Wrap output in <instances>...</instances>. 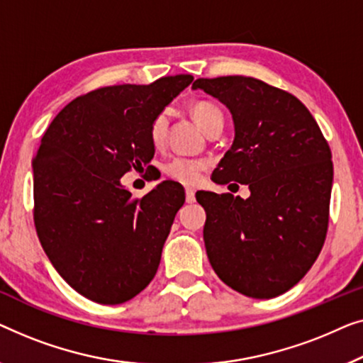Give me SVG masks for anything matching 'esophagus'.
I'll return each instance as SVG.
<instances>
[{
  "label": "esophagus",
  "instance_id": "1",
  "mask_svg": "<svg viewBox=\"0 0 363 363\" xmlns=\"http://www.w3.org/2000/svg\"><path fill=\"white\" fill-rule=\"evenodd\" d=\"M186 201L189 203H192L194 201H196V191H194L192 187H186Z\"/></svg>",
  "mask_w": 363,
  "mask_h": 363
}]
</instances>
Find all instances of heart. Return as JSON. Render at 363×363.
Here are the masks:
<instances>
[{
  "label": "heart",
  "instance_id": "obj_1",
  "mask_svg": "<svg viewBox=\"0 0 363 363\" xmlns=\"http://www.w3.org/2000/svg\"><path fill=\"white\" fill-rule=\"evenodd\" d=\"M192 118L196 120V123L201 126L202 130H206L208 125L212 123L216 118H220L222 111L218 106H216L211 101H196L191 106ZM167 126H169V116L166 111H160L150 123V140L155 146H162L166 141L167 135ZM207 169V162L202 160H191V157H182L176 156L169 160L162 167L164 174L171 179L177 182L187 184V186H194V184L201 182L203 171Z\"/></svg>",
  "mask_w": 363,
  "mask_h": 363
}]
</instances>
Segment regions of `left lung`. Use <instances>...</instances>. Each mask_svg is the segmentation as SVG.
Here are the masks:
<instances>
[{
	"label": "left lung",
	"instance_id": "obj_1",
	"mask_svg": "<svg viewBox=\"0 0 363 363\" xmlns=\"http://www.w3.org/2000/svg\"><path fill=\"white\" fill-rule=\"evenodd\" d=\"M230 110L235 140L213 171L217 184H247L250 197L199 192L213 272L248 298L269 299L299 283L329 225L333 155L309 110L281 89L242 75L197 79Z\"/></svg>",
	"mask_w": 363,
	"mask_h": 363
}]
</instances>
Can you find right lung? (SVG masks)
Here are the masks:
<instances>
[{
	"mask_svg": "<svg viewBox=\"0 0 363 363\" xmlns=\"http://www.w3.org/2000/svg\"><path fill=\"white\" fill-rule=\"evenodd\" d=\"M192 80L91 90L64 106L40 140L35 232L57 273L90 301L121 304L155 278L184 189L164 181L133 197L120 179L152 160L151 120Z\"/></svg>",
	"mask_w": 363,
	"mask_h": 363,
	"instance_id": "right-lung-1",
	"label": "right lung"
}]
</instances>
